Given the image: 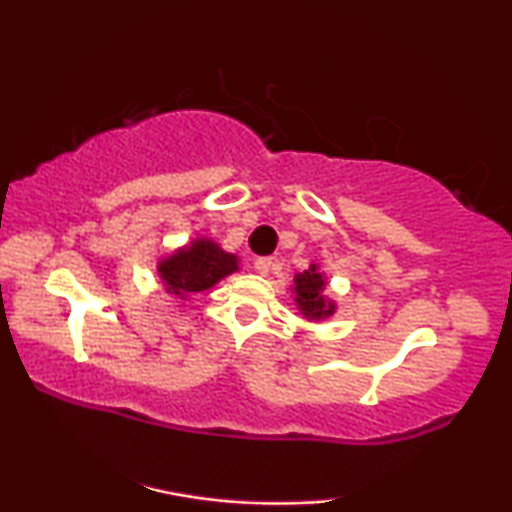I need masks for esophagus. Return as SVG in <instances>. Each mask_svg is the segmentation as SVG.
Masks as SVG:
<instances>
[{
  "instance_id": "34e87169",
  "label": "esophagus",
  "mask_w": 512,
  "mask_h": 512,
  "mask_svg": "<svg viewBox=\"0 0 512 512\" xmlns=\"http://www.w3.org/2000/svg\"><path fill=\"white\" fill-rule=\"evenodd\" d=\"M270 268H272V258H256V263H254V270L258 272V275H268L270 272Z\"/></svg>"
}]
</instances>
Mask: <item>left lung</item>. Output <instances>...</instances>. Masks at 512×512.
<instances>
[{"mask_svg":"<svg viewBox=\"0 0 512 512\" xmlns=\"http://www.w3.org/2000/svg\"><path fill=\"white\" fill-rule=\"evenodd\" d=\"M291 291L296 307L307 321H321L333 317L335 300L326 296V275L319 270L317 263H312L310 268L293 277Z\"/></svg>","mask_w":512,"mask_h":512,"instance_id":"1","label":"left lung"}]
</instances>
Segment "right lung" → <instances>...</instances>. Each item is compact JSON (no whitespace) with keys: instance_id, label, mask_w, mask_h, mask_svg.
Listing matches in <instances>:
<instances>
[{"instance_id":"obj_1","label":"right lung","mask_w":512,"mask_h":512,"mask_svg":"<svg viewBox=\"0 0 512 512\" xmlns=\"http://www.w3.org/2000/svg\"><path fill=\"white\" fill-rule=\"evenodd\" d=\"M240 270V258L223 251L209 237H195L191 244L174 249L158 261V277L165 291L181 300L191 293L212 289L223 277Z\"/></svg>"}]
</instances>
